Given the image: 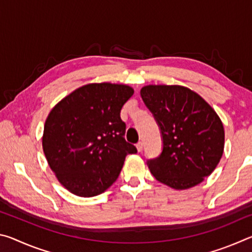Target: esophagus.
I'll list each match as a JSON object with an SVG mask.
<instances>
[{"label":"esophagus","mask_w":252,"mask_h":252,"mask_svg":"<svg viewBox=\"0 0 252 252\" xmlns=\"http://www.w3.org/2000/svg\"><path fill=\"white\" fill-rule=\"evenodd\" d=\"M136 150H138L139 152H141L142 150H143V143L141 142V141H140V142H138V143H136Z\"/></svg>","instance_id":"34e87169"}]
</instances>
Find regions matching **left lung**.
Wrapping results in <instances>:
<instances>
[{"instance_id":"left-lung-1","label":"left lung","mask_w":252,"mask_h":252,"mask_svg":"<svg viewBox=\"0 0 252 252\" xmlns=\"http://www.w3.org/2000/svg\"><path fill=\"white\" fill-rule=\"evenodd\" d=\"M140 94L160 126L163 149L148 161L158 181L176 190L201 183L218 165L224 130L218 114L182 85H146Z\"/></svg>"}]
</instances>
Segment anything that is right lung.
Returning a JSON list of instances; mask_svg holds the SVG:
<instances>
[{
	"instance_id": "obj_1",
	"label": "right lung",
	"mask_w": 252,
	"mask_h": 252,
	"mask_svg": "<svg viewBox=\"0 0 252 252\" xmlns=\"http://www.w3.org/2000/svg\"><path fill=\"white\" fill-rule=\"evenodd\" d=\"M129 85L90 83L76 89L51 110L42 147L59 182L79 197H94L113 185L126 157L136 148L126 141L123 104Z\"/></svg>"
}]
</instances>
